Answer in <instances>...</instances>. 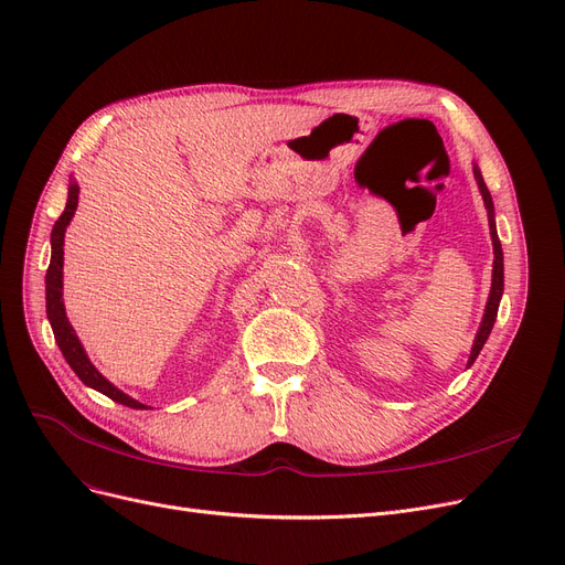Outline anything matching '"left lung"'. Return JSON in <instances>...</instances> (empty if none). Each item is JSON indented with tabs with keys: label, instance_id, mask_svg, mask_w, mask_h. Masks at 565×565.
<instances>
[{
	"label": "left lung",
	"instance_id": "obj_1",
	"mask_svg": "<svg viewBox=\"0 0 565 565\" xmlns=\"http://www.w3.org/2000/svg\"><path fill=\"white\" fill-rule=\"evenodd\" d=\"M472 175H476L478 180V188H480V194L484 199V209H487V217H489V234H491V245H493V270H491V289H489V299H487V306H484V315H482V322H480V329L476 333V341H472V348H470V356H468V366H472V361L478 359L480 350L484 348L487 338L493 329V322H495V315H499V306H501V297H503V247H501V241H499V232H495V213H493V201H491V192L487 190V183L482 178V171L478 169V164H472Z\"/></svg>",
	"mask_w": 565,
	"mask_h": 565
}]
</instances>
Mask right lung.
<instances>
[{
	"label": "right lung",
	"mask_w": 565,
	"mask_h": 565,
	"mask_svg": "<svg viewBox=\"0 0 565 565\" xmlns=\"http://www.w3.org/2000/svg\"><path fill=\"white\" fill-rule=\"evenodd\" d=\"M78 206V183L74 178H70V194H66V206L64 213L57 217L55 227L51 232V264L46 270V315L49 322L55 333V343L60 345V352L64 354L66 364L72 366V371L81 377L83 385L97 390L99 394L113 398L116 403L127 405V408L134 411H148V405L139 403L137 398H131L129 394L120 392L113 382H108L97 369L93 361H89L83 343L78 341V335L74 327L70 324V318H66L64 310V299H62V266H64V232L70 227V222L76 213Z\"/></svg>",
	"instance_id": "obj_1"
}]
</instances>
